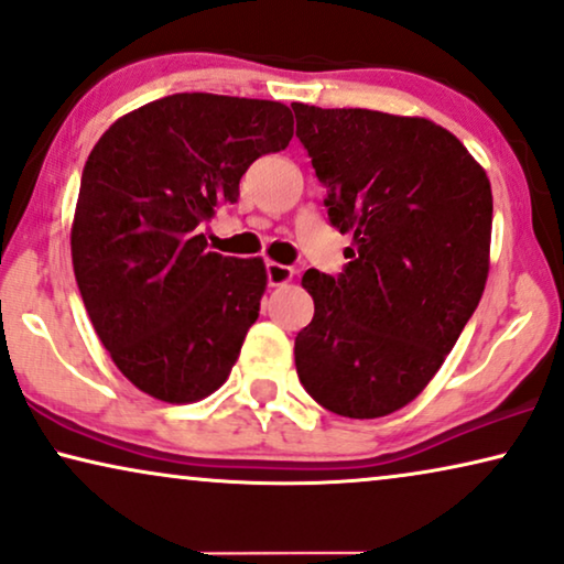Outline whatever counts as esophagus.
I'll list each match as a JSON object with an SVG mask.
<instances>
[{"instance_id":"1","label":"esophagus","mask_w":564,"mask_h":564,"mask_svg":"<svg viewBox=\"0 0 564 564\" xmlns=\"http://www.w3.org/2000/svg\"><path fill=\"white\" fill-rule=\"evenodd\" d=\"M292 267H284V264H276V261H269L267 264V282L276 288V284H288L292 280Z\"/></svg>"}]
</instances>
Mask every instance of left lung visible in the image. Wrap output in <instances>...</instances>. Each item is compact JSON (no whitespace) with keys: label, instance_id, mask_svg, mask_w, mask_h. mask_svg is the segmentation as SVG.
Masks as SVG:
<instances>
[{"label":"left lung","instance_id":"1","mask_svg":"<svg viewBox=\"0 0 564 564\" xmlns=\"http://www.w3.org/2000/svg\"><path fill=\"white\" fill-rule=\"evenodd\" d=\"M292 112L330 226L354 236L341 274H303L315 313L295 336L297 377L326 411L380 419L426 388L480 303L490 182L431 120L303 102Z\"/></svg>","mask_w":564,"mask_h":564}]
</instances>
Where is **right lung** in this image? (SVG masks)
I'll return each mask as SVG.
<instances>
[{
  "label": "right lung",
  "mask_w": 564,
  "mask_h": 564,
  "mask_svg": "<svg viewBox=\"0 0 564 564\" xmlns=\"http://www.w3.org/2000/svg\"><path fill=\"white\" fill-rule=\"evenodd\" d=\"M290 138L282 102L192 91L126 115L91 149L74 274L99 341L138 390L195 403L228 380L267 272L261 259L207 251L199 228Z\"/></svg>",
  "instance_id": "obj_1"
}]
</instances>
